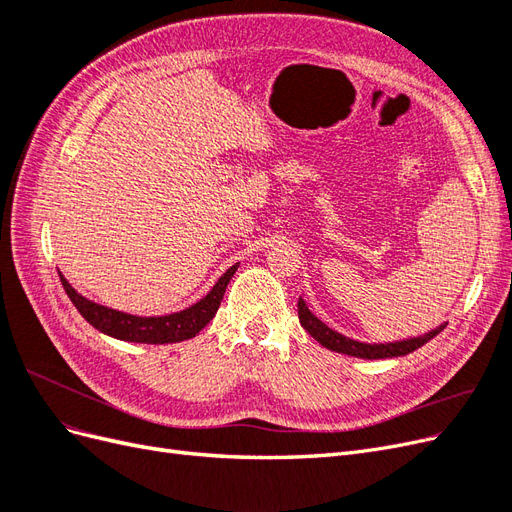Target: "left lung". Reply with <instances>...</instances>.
I'll return each mask as SVG.
<instances>
[{"label": "left lung", "instance_id": "obj_1", "mask_svg": "<svg viewBox=\"0 0 512 512\" xmlns=\"http://www.w3.org/2000/svg\"><path fill=\"white\" fill-rule=\"evenodd\" d=\"M299 320L301 327L312 335L316 342L324 348H329L333 352H342L348 356H359V359H391V356H404L414 352L416 348L425 346L429 339L436 337L440 331H444L446 322L440 324L433 331L421 335V337H412V339H401V342H391V344H363L356 342V339H350L342 333L333 331L329 324H324L318 316L309 312V307L305 305L303 299H299Z\"/></svg>", "mask_w": 512, "mask_h": 512}]
</instances>
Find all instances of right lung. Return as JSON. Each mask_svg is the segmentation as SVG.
Here are the masks:
<instances>
[{"instance_id": "right-lung-1", "label": "right lung", "mask_w": 512, "mask_h": 512, "mask_svg": "<svg viewBox=\"0 0 512 512\" xmlns=\"http://www.w3.org/2000/svg\"><path fill=\"white\" fill-rule=\"evenodd\" d=\"M237 269H239V262L237 265H232L198 303L181 309V312L166 314V316H134V314L119 312V309H111L83 297V294H79L70 286V282L61 275V271H59V280L64 284V290L70 297V301L74 303V307L79 309L81 316L100 333L121 339V342H134V344H177V342H183V339L196 337L213 320L215 312H218V307L224 299L226 286Z\"/></svg>"}]
</instances>
